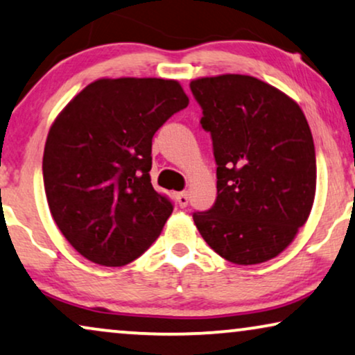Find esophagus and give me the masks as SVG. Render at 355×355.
Wrapping results in <instances>:
<instances>
[{"label":"esophagus","mask_w":355,"mask_h":355,"mask_svg":"<svg viewBox=\"0 0 355 355\" xmlns=\"http://www.w3.org/2000/svg\"><path fill=\"white\" fill-rule=\"evenodd\" d=\"M177 202L180 207H185L188 205V193L187 191L177 193Z\"/></svg>","instance_id":"esophagus-1"}]
</instances>
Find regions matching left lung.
Returning a JSON list of instances; mask_svg holds the SVG:
<instances>
[{
  "instance_id": "1",
  "label": "left lung",
  "mask_w": 355,
  "mask_h": 355,
  "mask_svg": "<svg viewBox=\"0 0 355 355\" xmlns=\"http://www.w3.org/2000/svg\"><path fill=\"white\" fill-rule=\"evenodd\" d=\"M217 164V200L195 212L201 237L227 261L276 258L309 219L316 159L309 121L294 98L247 74L193 79Z\"/></svg>"
}]
</instances>
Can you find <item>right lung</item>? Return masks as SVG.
I'll use <instances>...</instances> for the list:
<instances>
[{
  "label": "right lung",
  "instance_id": "add662e5",
  "mask_svg": "<svg viewBox=\"0 0 355 355\" xmlns=\"http://www.w3.org/2000/svg\"><path fill=\"white\" fill-rule=\"evenodd\" d=\"M190 98L162 78H102L50 126L44 185L53 220L76 252L125 266L162 232L173 207L150 183L153 136Z\"/></svg>",
  "mask_w": 355,
  "mask_h": 355
}]
</instances>
